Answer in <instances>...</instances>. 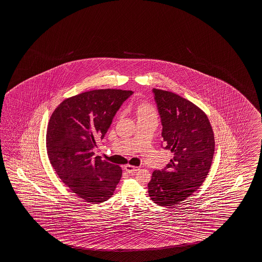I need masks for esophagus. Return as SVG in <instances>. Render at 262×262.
<instances>
[{"label":"esophagus","instance_id":"34e87169","mask_svg":"<svg viewBox=\"0 0 262 262\" xmlns=\"http://www.w3.org/2000/svg\"><path fill=\"white\" fill-rule=\"evenodd\" d=\"M125 170L127 171L128 173H135L138 171L140 168L139 167H135V166H133V165H126L125 167Z\"/></svg>","mask_w":262,"mask_h":262}]
</instances>
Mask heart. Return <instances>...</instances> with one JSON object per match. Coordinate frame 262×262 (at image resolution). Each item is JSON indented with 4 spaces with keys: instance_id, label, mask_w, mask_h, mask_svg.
I'll list each match as a JSON object with an SVG mask.
<instances>
[{
    "instance_id": "1",
    "label": "heart",
    "mask_w": 262,
    "mask_h": 262,
    "mask_svg": "<svg viewBox=\"0 0 262 262\" xmlns=\"http://www.w3.org/2000/svg\"><path fill=\"white\" fill-rule=\"evenodd\" d=\"M136 115L138 119H153L156 121L158 119L157 109L146 102H142L138 104L136 108Z\"/></svg>"
}]
</instances>
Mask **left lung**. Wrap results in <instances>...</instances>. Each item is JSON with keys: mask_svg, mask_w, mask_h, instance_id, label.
<instances>
[{"mask_svg": "<svg viewBox=\"0 0 262 262\" xmlns=\"http://www.w3.org/2000/svg\"><path fill=\"white\" fill-rule=\"evenodd\" d=\"M162 124L164 148L172 159L161 170H155L148 193L162 207L180 204L200 187L212 163L215 139L205 112L178 94L153 89Z\"/></svg>", "mask_w": 262, "mask_h": 262, "instance_id": "obj_1", "label": "left lung"}]
</instances>
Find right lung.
Here are the masks:
<instances>
[{
	"label": "right lung",
	"instance_id": "1",
	"mask_svg": "<svg viewBox=\"0 0 262 262\" xmlns=\"http://www.w3.org/2000/svg\"><path fill=\"white\" fill-rule=\"evenodd\" d=\"M133 94L117 89L85 92L64 100L50 118L46 134L50 162L62 182L86 202L106 201L120 181L121 168L94 157L93 149Z\"/></svg>",
	"mask_w": 262,
	"mask_h": 262
}]
</instances>
